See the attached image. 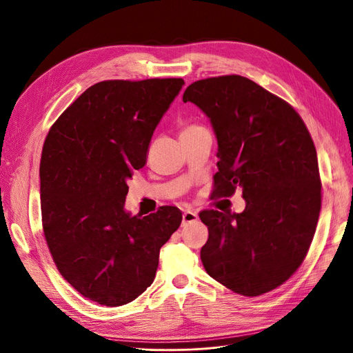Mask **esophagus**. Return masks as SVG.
I'll use <instances>...</instances> for the list:
<instances>
[{"instance_id":"34e87169","label":"esophagus","mask_w":353,"mask_h":353,"mask_svg":"<svg viewBox=\"0 0 353 353\" xmlns=\"http://www.w3.org/2000/svg\"><path fill=\"white\" fill-rule=\"evenodd\" d=\"M197 219H199L197 213L193 212V210H186L185 213H183V225H188V223L196 222Z\"/></svg>"}]
</instances>
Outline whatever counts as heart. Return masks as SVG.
<instances>
[{
	"label": "heart",
	"instance_id": "heart-1",
	"mask_svg": "<svg viewBox=\"0 0 353 353\" xmlns=\"http://www.w3.org/2000/svg\"><path fill=\"white\" fill-rule=\"evenodd\" d=\"M193 128H196V125H190V127H186L185 130H183L181 132H185V131H189V130H193Z\"/></svg>",
	"mask_w": 353,
	"mask_h": 353
}]
</instances>
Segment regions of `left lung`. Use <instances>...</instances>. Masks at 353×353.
<instances>
[{"label": "left lung", "mask_w": 353, "mask_h": 353, "mask_svg": "<svg viewBox=\"0 0 353 353\" xmlns=\"http://www.w3.org/2000/svg\"><path fill=\"white\" fill-rule=\"evenodd\" d=\"M183 102L201 108L218 139L213 193L242 192V213L206 209L201 259L212 279L255 297L293 275L313 241L321 183L312 135L284 99L239 74L196 81Z\"/></svg>", "instance_id": "left-lung-1"}]
</instances>
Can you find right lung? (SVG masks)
<instances>
[{
  "label": "right lung",
  "mask_w": 353,
  "mask_h": 353,
  "mask_svg": "<svg viewBox=\"0 0 353 353\" xmlns=\"http://www.w3.org/2000/svg\"><path fill=\"white\" fill-rule=\"evenodd\" d=\"M185 81H103L57 118L40 160L46 242L62 277L98 304L118 307L154 281L160 248L181 223L161 206L124 209L127 180L147 163L152 132Z\"/></svg>",
  "instance_id": "add662e5"
}]
</instances>
